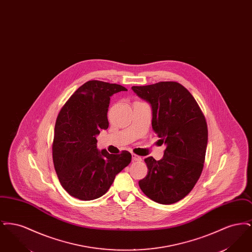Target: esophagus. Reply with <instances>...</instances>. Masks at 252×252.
Returning a JSON list of instances; mask_svg holds the SVG:
<instances>
[{
    "mask_svg": "<svg viewBox=\"0 0 252 252\" xmlns=\"http://www.w3.org/2000/svg\"><path fill=\"white\" fill-rule=\"evenodd\" d=\"M132 160L133 161H141L142 160V158L136 154H132Z\"/></svg>",
    "mask_w": 252,
    "mask_h": 252,
    "instance_id": "obj_1",
    "label": "esophagus"
}]
</instances>
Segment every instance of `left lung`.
Returning a JSON list of instances; mask_svg holds the SVG:
<instances>
[{
  "label": "left lung",
  "instance_id": "1",
  "mask_svg": "<svg viewBox=\"0 0 252 252\" xmlns=\"http://www.w3.org/2000/svg\"><path fill=\"white\" fill-rule=\"evenodd\" d=\"M133 92L152 107V127L166 145L164 156L144 159L148 172L139 186L159 204L176 203L194 187L203 170L208 126L190 92L174 81L133 86Z\"/></svg>",
  "mask_w": 252,
  "mask_h": 252
}]
</instances>
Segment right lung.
Segmentation results:
<instances>
[{
  "instance_id": "obj_1",
  "label": "right lung",
  "mask_w": 252,
  "mask_h": 252,
  "mask_svg": "<svg viewBox=\"0 0 252 252\" xmlns=\"http://www.w3.org/2000/svg\"><path fill=\"white\" fill-rule=\"evenodd\" d=\"M122 91L127 90L91 80L79 87L60 109L52 145L53 161L61 186L75 198L88 201L102 196L131 161L128 151L114 155L96 147V136L108 127L110 96Z\"/></svg>"
}]
</instances>
